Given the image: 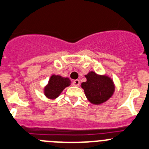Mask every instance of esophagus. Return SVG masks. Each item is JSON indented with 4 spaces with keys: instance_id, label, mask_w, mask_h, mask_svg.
Instances as JSON below:
<instances>
[{
    "instance_id": "34e87169",
    "label": "esophagus",
    "mask_w": 149,
    "mask_h": 149,
    "mask_svg": "<svg viewBox=\"0 0 149 149\" xmlns=\"http://www.w3.org/2000/svg\"><path fill=\"white\" fill-rule=\"evenodd\" d=\"M80 80H74L73 81V85L74 86H78L79 85H80Z\"/></svg>"
}]
</instances>
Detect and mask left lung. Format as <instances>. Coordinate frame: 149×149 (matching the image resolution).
I'll use <instances>...</instances> for the list:
<instances>
[{"instance_id":"1","label":"left lung","mask_w":149,"mask_h":149,"mask_svg":"<svg viewBox=\"0 0 149 149\" xmlns=\"http://www.w3.org/2000/svg\"><path fill=\"white\" fill-rule=\"evenodd\" d=\"M86 82L81 84L86 98L93 104L105 102L113 96L115 86L113 80L107 75H100L94 72H88L85 75Z\"/></svg>"}]
</instances>
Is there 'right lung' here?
I'll use <instances>...</instances> for the list:
<instances>
[{"label":"right lung","mask_w":149,"mask_h":149,"mask_svg":"<svg viewBox=\"0 0 149 149\" xmlns=\"http://www.w3.org/2000/svg\"><path fill=\"white\" fill-rule=\"evenodd\" d=\"M71 81L68 77H63L60 75L53 74L49 78L48 84L44 89V93L50 100H55L58 97L65 88L70 86Z\"/></svg>","instance_id":"right-lung-1"}]
</instances>
